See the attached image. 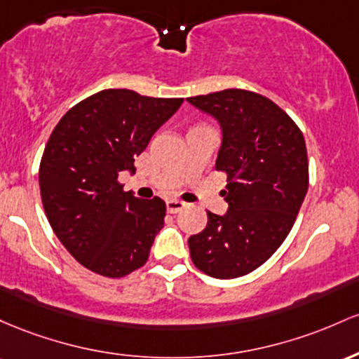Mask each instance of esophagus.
<instances>
[{
	"mask_svg": "<svg viewBox=\"0 0 359 359\" xmlns=\"http://www.w3.org/2000/svg\"><path fill=\"white\" fill-rule=\"evenodd\" d=\"M166 207H168L169 213H178V212L183 210L184 207H187V203H184V201H181V200H168Z\"/></svg>",
	"mask_w": 359,
	"mask_h": 359,
	"instance_id": "34e87169",
	"label": "esophagus"
}]
</instances>
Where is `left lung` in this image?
Masks as SVG:
<instances>
[{"mask_svg":"<svg viewBox=\"0 0 359 359\" xmlns=\"http://www.w3.org/2000/svg\"><path fill=\"white\" fill-rule=\"evenodd\" d=\"M222 127L215 169L227 175L225 215L207 212V227L188 239L193 264L231 280L275 255L309 190L307 147L287 111L259 93L231 90L188 98Z\"/></svg>","mask_w":359,"mask_h":359,"instance_id":"8db88e82","label":"left lung"}]
</instances>
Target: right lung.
I'll list each match as a JSON object with an SVG mask.
<instances>
[{
  "mask_svg": "<svg viewBox=\"0 0 359 359\" xmlns=\"http://www.w3.org/2000/svg\"><path fill=\"white\" fill-rule=\"evenodd\" d=\"M183 98L103 90L71 108L49 137L39 169L40 196L52 231L78 263L122 278L147 263L164 225L166 203L123 190L154 132Z\"/></svg>",
  "mask_w": 359,
  "mask_h": 359,
  "instance_id": "right-lung-1",
  "label": "right lung"
}]
</instances>
